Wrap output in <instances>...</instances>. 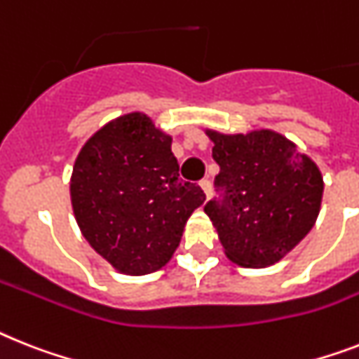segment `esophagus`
<instances>
[{
    "instance_id": "1",
    "label": "esophagus",
    "mask_w": 359,
    "mask_h": 359,
    "mask_svg": "<svg viewBox=\"0 0 359 359\" xmlns=\"http://www.w3.org/2000/svg\"><path fill=\"white\" fill-rule=\"evenodd\" d=\"M198 184H201L203 191H204V194H206V197H210V195H212V182H210V180L203 179V180H201V182H198Z\"/></svg>"
}]
</instances>
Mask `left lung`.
Here are the masks:
<instances>
[{
  "label": "left lung",
  "mask_w": 359,
  "mask_h": 359,
  "mask_svg": "<svg viewBox=\"0 0 359 359\" xmlns=\"http://www.w3.org/2000/svg\"><path fill=\"white\" fill-rule=\"evenodd\" d=\"M219 165L217 195L204 212L226 255L241 266H270L312 230L323 179L318 165L281 135L210 133Z\"/></svg>",
  "instance_id": "left-lung-1"
}]
</instances>
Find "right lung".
<instances>
[{
  "label": "right lung",
  "mask_w": 359,
  "mask_h": 359,
  "mask_svg": "<svg viewBox=\"0 0 359 359\" xmlns=\"http://www.w3.org/2000/svg\"><path fill=\"white\" fill-rule=\"evenodd\" d=\"M204 191L179 179L171 138L131 113L96 131L71 177L76 222L89 245L123 273H151L171 259Z\"/></svg>",
  "instance_id": "right-lung-1"
}]
</instances>
